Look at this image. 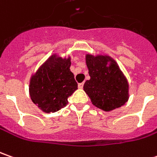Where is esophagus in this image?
Returning a JSON list of instances; mask_svg holds the SVG:
<instances>
[{"mask_svg":"<svg viewBox=\"0 0 157 157\" xmlns=\"http://www.w3.org/2000/svg\"><path fill=\"white\" fill-rule=\"evenodd\" d=\"M78 88L79 89H82V88H83V83H79Z\"/></svg>","mask_w":157,"mask_h":157,"instance_id":"34e87169","label":"esophagus"}]
</instances>
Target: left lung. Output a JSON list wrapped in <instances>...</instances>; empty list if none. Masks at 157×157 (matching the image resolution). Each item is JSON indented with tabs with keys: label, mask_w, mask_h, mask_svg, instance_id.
<instances>
[{
	"label": "left lung",
	"mask_w": 157,
	"mask_h": 157,
	"mask_svg": "<svg viewBox=\"0 0 157 157\" xmlns=\"http://www.w3.org/2000/svg\"><path fill=\"white\" fill-rule=\"evenodd\" d=\"M90 79L83 89L92 104L104 111L123 106L129 98V84L117 62L108 55L86 54Z\"/></svg>",
	"instance_id": "1"
}]
</instances>
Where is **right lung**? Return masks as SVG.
Masks as SVG:
<instances>
[{
    "label": "right lung",
    "mask_w": 157,
    "mask_h": 157,
    "mask_svg": "<svg viewBox=\"0 0 157 157\" xmlns=\"http://www.w3.org/2000/svg\"><path fill=\"white\" fill-rule=\"evenodd\" d=\"M71 56L53 54L29 80L30 98L44 113H54L68 104V98L77 89V83L70 71Z\"/></svg>",
    "instance_id": "add662e5"
}]
</instances>
